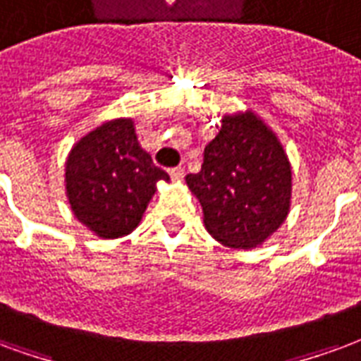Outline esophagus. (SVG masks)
<instances>
[{
  "instance_id": "obj_1",
  "label": "esophagus",
  "mask_w": 361,
  "mask_h": 361,
  "mask_svg": "<svg viewBox=\"0 0 361 361\" xmlns=\"http://www.w3.org/2000/svg\"><path fill=\"white\" fill-rule=\"evenodd\" d=\"M169 175H171V180H173V183H180L184 177V169H180V167H175V169L169 171Z\"/></svg>"
}]
</instances>
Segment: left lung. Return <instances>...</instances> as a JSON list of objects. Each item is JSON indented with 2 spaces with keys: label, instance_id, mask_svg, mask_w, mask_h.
<instances>
[{
  "label": "left lung",
  "instance_id": "obj_1",
  "mask_svg": "<svg viewBox=\"0 0 361 361\" xmlns=\"http://www.w3.org/2000/svg\"><path fill=\"white\" fill-rule=\"evenodd\" d=\"M206 231L231 250L259 248L288 217L292 165L277 133L256 111L225 113L204 149L196 175H186Z\"/></svg>",
  "mask_w": 361,
  "mask_h": 361
}]
</instances>
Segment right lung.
<instances>
[{
	"mask_svg": "<svg viewBox=\"0 0 361 361\" xmlns=\"http://www.w3.org/2000/svg\"><path fill=\"white\" fill-rule=\"evenodd\" d=\"M169 175L142 148L133 117L94 126L65 159V194L84 227L105 240L123 238L140 225L157 183Z\"/></svg>",
	"mask_w": 361,
	"mask_h": 361,
	"instance_id": "add662e5",
	"label": "right lung"
}]
</instances>
